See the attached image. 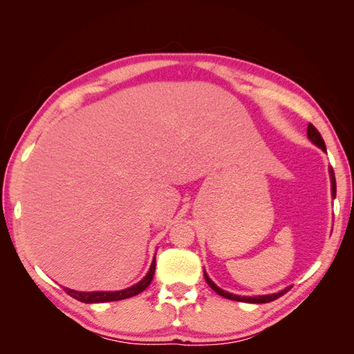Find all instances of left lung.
<instances>
[{
  "label": "left lung",
  "instance_id": "1",
  "mask_svg": "<svg viewBox=\"0 0 354 354\" xmlns=\"http://www.w3.org/2000/svg\"><path fill=\"white\" fill-rule=\"evenodd\" d=\"M307 137L310 138V141L312 142H315V145H317L318 147H321L322 150H324L326 152V142H324V140H322V137H321V133L318 132V129L317 127H315L312 123H309V127H307ZM330 179H332V194H333V198L336 196V179H335V171H333V167H330ZM204 277H205V281L208 283V286L209 288H212L216 293H219L221 297H223V298H228V299H232V301H242V303H254V304H263V303H270V301H274V299H277V298H280V297H283L286 292H288L290 288H286L284 290H281V292H278V293H272V295H259V297H239V295H232V293H230V292H225V290H222L221 288H217V286L209 280L208 278V275L204 272Z\"/></svg>",
  "mask_w": 354,
  "mask_h": 354
}]
</instances>
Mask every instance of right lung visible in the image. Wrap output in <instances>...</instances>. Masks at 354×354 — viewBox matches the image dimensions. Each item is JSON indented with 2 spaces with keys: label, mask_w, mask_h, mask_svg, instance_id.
Returning <instances> with one entry per match:
<instances>
[{
  "label": "right lung",
  "mask_w": 354,
  "mask_h": 354,
  "mask_svg": "<svg viewBox=\"0 0 354 354\" xmlns=\"http://www.w3.org/2000/svg\"><path fill=\"white\" fill-rule=\"evenodd\" d=\"M155 274V260L152 261V266H150L147 275L142 278V280L137 284H133L132 288H127L124 290H118V292H76L71 289H65V292L68 293L70 297L76 298L77 301L82 303H109V301H120V299H126L138 295L142 290H145L147 286L152 281Z\"/></svg>",
  "instance_id": "1"
}]
</instances>
